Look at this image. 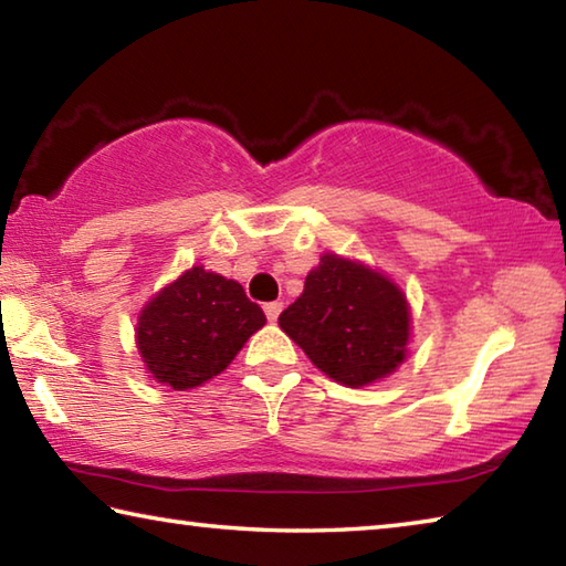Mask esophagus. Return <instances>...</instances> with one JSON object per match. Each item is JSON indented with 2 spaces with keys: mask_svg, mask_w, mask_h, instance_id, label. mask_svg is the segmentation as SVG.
<instances>
[{
  "mask_svg": "<svg viewBox=\"0 0 566 566\" xmlns=\"http://www.w3.org/2000/svg\"><path fill=\"white\" fill-rule=\"evenodd\" d=\"M280 312H282V302H266L264 304V314H266V319H270V322H276Z\"/></svg>",
  "mask_w": 566,
  "mask_h": 566,
  "instance_id": "34e87169",
  "label": "esophagus"
}]
</instances>
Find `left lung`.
Wrapping results in <instances>:
<instances>
[{"label":"left lung","instance_id":"obj_1","mask_svg":"<svg viewBox=\"0 0 566 566\" xmlns=\"http://www.w3.org/2000/svg\"><path fill=\"white\" fill-rule=\"evenodd\" d=\"M280 327L314 367L347 387L391 375L409 342V306L387 276L324 254L306 274L300 300L280 314Z\"/></svg>","mask_w":566,"mask_h":566}]
</instances>
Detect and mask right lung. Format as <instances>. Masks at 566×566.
<instances>
[{
	"mask_svg": "<svg viewBox=\"0 0 566 566\" xmlns=\"http://www.w3.org/2000/svg\"><path fill=\"white\" fill-rule=\"evenodd\" d=\"M264 322L242 284L191 266L142 310L137 347L151 377L185 391L224 371Z\"/></svg>",
	"mask_w": 566,
	"mask_h": 566,
	"instance_id": "obj_1",
	"label": "right lung"
}]
</instances>
